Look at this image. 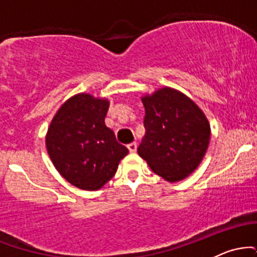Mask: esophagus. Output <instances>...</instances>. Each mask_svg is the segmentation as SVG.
Returning a JSON list of instances; mask_svg holds the SVG:
<instances>
[{"instance_id":"34e87169","label":"esophagus","mask_w":257,"mask_h":257,"mask_svg":"<svg viewBox=\"0 0 257 257\" xmlns=\"http://www.w3.org/2000/svg\"><path fill=\"white\" fill-rule=\"evenodd\" d=\"M128 150H129V152H132V153H134V152H137V149H138V144L137 143H132V144H129L128 146Z\"/></svg>"}]
</instances>
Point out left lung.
Here are the masks:
<instances>
[{
    "mask_svg": "<svg viewBox=\"0 0 257 257\" xmlns=\"http://www.w3.org/2000/svg\"><path fill=\"white\" fill-rule=\"evenodd\" d=\"M146 133L138 153L153 173L175 182L193 173L204 157L210 126L204 113L191 99L163 88L143 98Z\"/></svg>",
    "mask_w": 257,
    "mask_h": 257,
    "instance_id": "left-lung-1",
    "label": "left lung"
}]
</instances>
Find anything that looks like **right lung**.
I'll use <instances>...</instances> for the list:
<instances>
[{
	"label": "right lung",
	"instance_id": "1",
	"mask_svg": "<svg viewBox=\"0 0 257 257\" xmlns=\"http://www.w3.org/2000/svg\"><path fill=\"white\" fill-rule=\"evenodd\" d=\"M107 110V100L78 94L59 108L47 133L46 145L53 164L64 179L81 190L101 188L129 152L105 125Z\"/></svg>",
	"mask_w": 257,
	"mask_h": 257
}]
</instances>
